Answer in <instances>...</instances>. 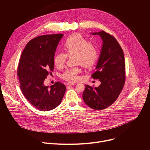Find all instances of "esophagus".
Here are the masks:
<instances>
[{"mask_svg":"<svg viewBox=\"0 0 150 150\" xmlns=\"http://www.w3.org/2000/svg\"><path fill=\"white\" fill-rule=\"evenodd\" d=\"M75 83H72V82H68L67 83V86L68 87V86H69V85H75Z\"/></svg>","mask_w":150,"mask_h":150,"instance_id":"1","label":"esophagus"}]
</instances>
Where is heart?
<instances>
[{"instance_id":"heart-1","label":"heart","mask_w":150,"mask_h":150,"mask_svg":"<svg viewBox=\"0 0 150 150\" xmlns=\"http://www.w3.org/2000/svg\"><path fill=\"white\" fill-rule=\"evenodd\" d=\"M64 52H59L54 57V63L57 68H62L65 65L68 56H74L75 63L81 64L85 67H93L99 56L98 47L88 38L80 34H74L69 36L64 42ZM81 69L78 67H74L67 69L62 74V78L71 82L76 81L79 79V74Z\"/></svg>"}]
</instances>
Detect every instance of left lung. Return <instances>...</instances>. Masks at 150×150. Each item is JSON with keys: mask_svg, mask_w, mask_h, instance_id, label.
Instances as JSON below:
<instances>
[{"mask_svg": "<svg viewBox=\"0 0 150 150\" xmlns=\"http://www.w3.org/2000/svg\"><path fill=\"white\" fill-rule=\"evenodd\" d=\"M93 34L99 35L103 41L96 69L91 75L101 84L98 87L85 85L82 98L90 108L101 110L110 106L120 95L126 80L125 62L123 51L112 35L104 31Z\"/></svg>", "mask_w": 150, "mask_h": 150, "instance_id": "8db88e82", "label": "left lung"}]
</instances>
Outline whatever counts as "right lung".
I'll use <instances>...</instances> for the list:
<instances>
[{"label": "right lung", "instance_id": "right-lung-1", "mask_svg": "<svg viewBox=\"0 0 150 150\" xmlns=\"http://www.w3.org/2000/svg\"><path fill=\"white\" fill-rule=\"evenodd\" d=\"M62 34L43 35L30 40L19 61L17 75L20 88L28 102L41 111L55 109L61 103L66 87L56 82L49 88L44 81L54 69V56Z\"/></svg>", "mask_w": 150, "mask_h": 150}]
</instances>
